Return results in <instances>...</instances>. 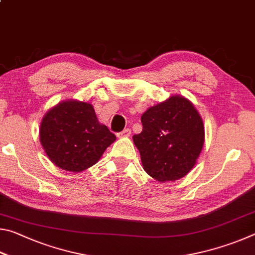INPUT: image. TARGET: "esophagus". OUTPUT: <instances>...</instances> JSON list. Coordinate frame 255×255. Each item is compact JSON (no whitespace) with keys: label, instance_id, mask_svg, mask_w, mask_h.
Listing matches in <instances>:
<instances>
[{"label":"esophagus","instance_id":"obj_1","mask_svg":"<svg viewBox=\"0 0 255 255\" xmlns=\"http://www.w3.org/2000/svg\"><path fill=\"white\" fill-rule=\"evenodd\" d=\"M130 133H131V130L130 129H125V130H123L122 132H119L118 133V137L119 138H123V137H129L130 136Z\"/></svg>","mask_w":255,"mask_h":255}]
</instances>
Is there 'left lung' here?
<instances>
[{
	"label": "left lung",
	"instance_id": "obj_1",
	"mask_svg": "<svg viewBox=\"0 0 255 255\" xmlns=\"http://www.w3.org/2000/svg\"><path fill=\"white\" fill-rule=\"evenodd\" d=\"M143 131L132 136L143 169L158 182L175 181L196 165L204 147L205 126L193 103L172 96L141 115Z\"/></svg>",
	"mask_w": 255,
	"mask_h": 255
}]
</instances>
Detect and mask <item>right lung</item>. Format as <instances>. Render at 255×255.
I'll use <instances>...</instances> for the list:
<instances>
[{
	"label": "right lung",
	"mask_w": 255,
	"mask_h": 255,
	"mask_svg": "<svg viewBox=\"0 0 255 255\" xmlns=\"http://www.w3.org/2000/svg\"><path fill=\"white\" fill-rule=\"evenodd\" d=\"M39 139L56 166L77 173L98 163L116 136L99 122L91 103L70 99L46 112Z\"/></svg>",
	"instance_id": "1"
}]
</instances>
